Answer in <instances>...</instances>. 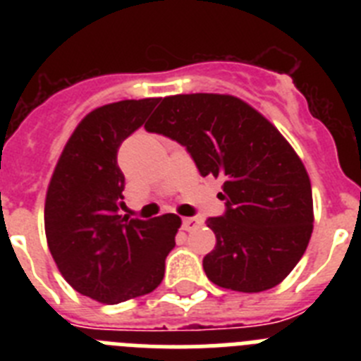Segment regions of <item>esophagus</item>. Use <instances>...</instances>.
<instances>
[{"label":"esophagus","mask_w":361,"mask_h":361,"mask_svg":"<svg viewBox=\"0 0 361 361\" xmlns=\"http://www.w3.org/2000/svg\"><path fill=\"white\" fill-rule=\"evenodd\" d=\"M199 226V220L193 219V216H186V219H183V229L184 231H190V229L197 228Z\"/></svg>","instance_id":"34e87169"}]
</instances>
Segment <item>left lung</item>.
<instances>
[{"label": "left lung", "mask_w": 361, "mask_h": 361, "mask_svg": "<svg viewBox=\"0 0 361 361\" xmlns=\"http://www.w3.org/2000/svg\"><path fill=\"white\" fill-rule=\"evenodd\" d=\"M184 146L202 177L224 180L226 212L209 216L216 245L202 260L220 288L260 293L298 264L312 233V191L304 164L279 130L233 95L164 97L145 126Z\"/></svg>", "instance_id": "8db88e82"}]
</instances>
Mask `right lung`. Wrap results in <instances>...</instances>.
Here are the masks:
<instances>
[{
	"mask_svg": "<svg viewBox=\"0 0 361 361\" xmlns=\"http://www.w3.org/2000/svg\"><path fill=\"white\" fill-rule=\"evenodd\" d=\"M157 103L132 99L90 111L66 142L47 191L50 253L75 291L103 304L157 288L180 228L173 213L152 220L119 215L124 175L117 152Z\"/></svg>",
	"mask_w": 361,
	"mask_h": 361,
	"instance_id": "1",
	"label": "right lung"
}]
</instances>
